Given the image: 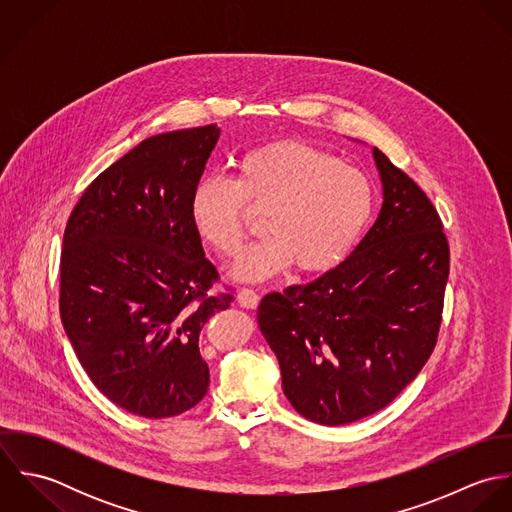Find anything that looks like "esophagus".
<instances>
[{
	"label": "esophagus",
	"instance_id": "34e87169",
	"mask_svg": "<svg viewBox=\"0 0 512 512\" xmlns=\"http://www.w3.org/2000/svg\"><path fill=\"white\" fill-rule=\"evenodd\" d=\"M238 303H240L244 309H256L258 303H260V295L254 292V290L242 288V290L238 292Z\"/></svg>",
	"mask_w": 512,
	"mask_h": 512
}]
</instances>
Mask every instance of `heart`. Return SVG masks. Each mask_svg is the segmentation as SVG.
<instances>
[{
    "instance_id": "b5f03b06",
    "label": "heart",
    "mask_w": 512,
    "mask_h": 512,
    "mask_svg": "<svg viewBox=\"0 0 512 512\" xmlns=\"http://www.w3.org/2000/svg\"><path fill=\"white\" fill-rule=\"evenodd\" d=\"M372 207V185L361 169L301 142H274L240 155L232 181L201 179L189 197V219L203 244L234 258L250 213L264 215L268 236L232 270L240 280H264L292 262L299 272L337 266Z\"/></svg>"
}]
</instances>
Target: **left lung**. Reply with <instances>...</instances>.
Listing matches in <instances>:
<instances>
[{
	"label": "left lung",
	"instance_id": "obj_1",
	"mask_svg": "<svg viewBox=\"0 0 512 512\" xmlns=\"http://www.w3.org/2000/svg\"><path fill=\"white\" fill-rule=\"evenodd\" d=\"M382 207L359 246L305 286L268 293L258 325L284 394L307 420L343 426L388 406L438 341L449 246L426 193L376 147Z\"/></svg>",
	"mask_w": 512,
	"mask_h": 512
}]
</instances>
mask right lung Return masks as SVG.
<instances>
[{
	"instance_id": "obj_1",
	"label": "right lung",
	"mask_w": 512,
	"mask_h": 512,
	"mask_svg": "<svg viewBox=\"0 0 512 512\" xmlns=\"http://www.w3.org/2000/svg\"><path fill=\"white\" fill-rule=\"evenodd\" d=\"M217 124L157 134L102 171L69 217L61 319L94 386L144 418L197 406L209 388L205 323L230 305L189 219Z\"/></svg>"
}]
</instances>
